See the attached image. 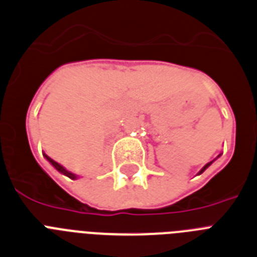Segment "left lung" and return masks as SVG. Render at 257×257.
Listing matches in <instances>:
<instances>
[{"instance_id": "left-lung-1", "label": "left lung", "mask_w": 257, "mask_h": 257, "mask_svg": "<svg viewBox=\"0 0 257 257\" xmlns=\"http://www.w3.org/2000/svg\"><path fill=\"white\" fill-rule=\"evenodd\" d=\"M211 164H212V161H211V162H208V164H206V165H204L203 168H202V170H201V172H199V174H202V173H203L204 170H206V169H207L208 166H210V165H211Z\"/></svg>"}]
</instances>
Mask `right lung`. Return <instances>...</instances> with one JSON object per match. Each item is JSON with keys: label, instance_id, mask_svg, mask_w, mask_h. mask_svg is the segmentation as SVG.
I'll use <instances>...</instances> for the list:
<instances>
[{"label": "right lung", "instance_id": "add662e5", "mask_svg": "<svg viewBox=\"0 0 257 257\" xmlns=\"http://www.w3.org/2000/svg\"><path fill=\"white\" fill-rule=\"evenodd\" d=\"M45 157H46V160H47V161H49L50 164L53 165L54 168H55L56 170H58V172H60V173H62V174H64V176H67L68 178L76 179V176H75L74 173H71V172H68V170H66V169H64L63 166H62V165H59V164H58V162L54 161L53 158H50L49 156H47V154H45Z\"/></svg>", "mask_w": 257, "mask_h": 257}]
</instances>
